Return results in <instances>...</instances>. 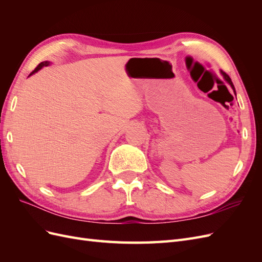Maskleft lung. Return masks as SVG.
<instances>
[{
  "mask_svg": "<svg viewBox=\"0 0 262 262\" xmlns=\"http://www.w3.org/2000/svg\"><path fill=\"white\" fill-rule=\"evenodd\" d=\"M221 73H222V75H223V77L225 78V81L232 86V89L234 90V92H235V87H234V85H233V82H232V80H231V77H229L225 72H223V71H221ZM236 95V94H235Z\"/></svg>",
  "mask_w": 262,
  "mask_h": 262,
  "instance_id": "left-lung-1",
  "label": "left lung"
}]
</instances>
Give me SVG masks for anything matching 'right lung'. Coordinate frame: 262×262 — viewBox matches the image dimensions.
<instances>
[{
    "label": "right lung",
    "mask_w": 262,
    "mask_h": 262,
    "mask_svg": "<svg viewBox=\"0 0 262 262\" xmlns=\"http://www.w3.org/2000/svg\"><path fill=\"white\" fill-rule=\"evenodd\" d=\"M48 64H49V63L47 62V61H46V62H41V63H39V64L36 67V69L33 71V72L30 73V75H31V74H34L35 72H37V71H39V70H40V69H41V68H43V67H47V66H48Z\"/></svg>",
    "instance_id": "add662e5"
}]
</instances>
